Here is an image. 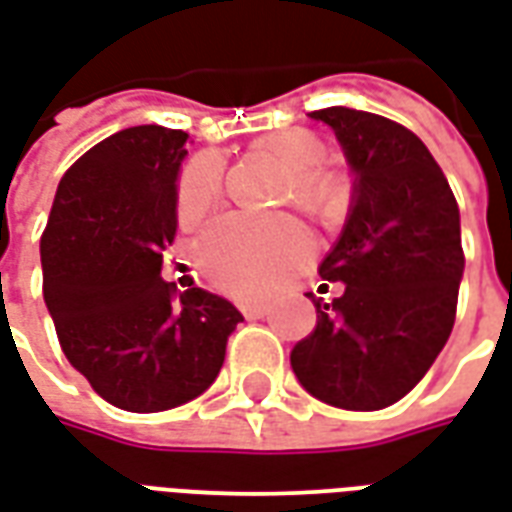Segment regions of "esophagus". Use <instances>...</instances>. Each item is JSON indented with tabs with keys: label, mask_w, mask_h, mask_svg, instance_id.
<instances>
[{
	"label": "esophagus",
	"mask_w": 512,
	"mask_h": 512,
	"mask_svg": "<svg viewBox=\"0 0 512 512\" xmlns=\"http://www.w3.org/2000/svg\"><path fill=\"white\" fill-rule=\"evenodd\" d=\"M241 312H244V318H249V321H257V318L266 315V307L263 304H241Z\"/></svg>",
	"instance_id": "1"
}]
</instances>
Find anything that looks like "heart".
<instances>
[{
    "label": "heart",
    "mask_w": 512,
    "mask_h": 512,
    "mask_svg": "<svg viewBox=\"0 0 512 512\" xmlns=\"http://www.w3.org/2000/svg\"><path fill=\"white\" fill-rule=\"evenodd\" d=\"M257 153L288 172L279 197L299 202L321 222H340L351 202V180L343 169L321 164L326 142L307 128H288L257 142ZM222 167L202 156L183 169L178 180V219L194 224L205 219L222 200ZM310 252V241L296 224L257 222L227 216L205 230L197 244V263L216 288L235 296H255L288 277Z\"/></svg>",
    "instance_id": "b5f03b06"
}]
</instances>
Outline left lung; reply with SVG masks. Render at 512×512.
<instances>
[{"label": "left lung", "mask_w": 512, "mask_h": 512, "mask_svg": "<svg viewBox=\"0 0 512 512\" xmlns=\"http://www.w3.org/2000/svg\"><path fill=\"white\" fill-rule=\"evenodd\" d=\"M354 169V205L318 274L343 296L315 299L318 321L290 351L301 386L323 403L378 411L436 362L455 323L463 277L461 216L444 172L414 131L373 112L329 106Z\"/></svg>", "instance_id": "left-lung-1"}]
</instances>
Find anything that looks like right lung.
Returning a JSON list of instances; mask_svg holds the SVG:
<instances>
[{
    "label": "right lung",
    "mask_w": 512,
    "mask_h": 512,
    "mask_svg": "<svg viewBox=\"0 0 512 512\" xmlns=\"http://www.w3.org/2000/svg\"><path fill=\"white\" fill-rule=\"evenodd\" d=\"M186 139L164 126L106 136L62 175L40 238L62 354L106 403L136 414L202 395L244 321L222 296L161 279Z\"/></svg>",
    "instance_id": "add662e5"
}]
</instances>
